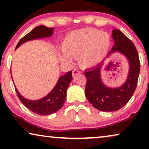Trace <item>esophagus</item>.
<instances>
[{"label": "esophagus", "instance_id": "1", "mask_svg": "<svg viewBox=\"0 0 149 149\" xmlns=\"http://www.w3.org/2000/svg\"><path fill=\"white\" fill-rule=\"evenodd\" d=\"M81 73V72L79 70H77V69H74V70H72V75L73 76H75V75H77V74H79Z\"/></svg>", "mask_w": 149, "mask_h": 149}]
</instances>
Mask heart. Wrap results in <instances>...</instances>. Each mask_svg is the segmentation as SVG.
<instances>
[{"instance_id":"heart-1","label":"heart","mask_w":149,"mask_h":149,"mask_svg":"<svg viewBox=\"0 0 149 149\" xmlns=\"http://www.w3.org/2000/svg\"><path fill=\"white\" fill-rule=\"evenodd\" d=\"M111 46L109 34L101 30L87 28L71 32L61 43L63 54L60 56L62 62L70 63L77 58L84 68L96 66L107 56Z\"/></svg>"}]
</instances>
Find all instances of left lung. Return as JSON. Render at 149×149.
<instances>
[{
  "label": "left lung",
  "instance_id": "obj_1",
  "mask_svg": "<svg viewBox=\"0 0 149 149\" xmlns=\"http://www.w3.org/2000/svg\"><path fill=\"white\" fill-rule=\"evenodd\" d=\"M112 36L115 43L109 56L115 52L125 55L130 62V72L127 81L122 86L109 88L103 84L100 78L103 64L85 71L87 79L85 96L93 107L102 111H116L129 102L136 90L140 70L139 56L133 42L119 30H114Z\"/></svg>",
  "mask_w": 149,
  "mask_h": 149
}]
</instances>
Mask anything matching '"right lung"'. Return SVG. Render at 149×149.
Instances as JSON below:
<instances>
[{"instance_id":"obj_1","label":"right lung","mask_w":149,"mask_h":149,"mask_svg":"<svg viewBox=\"0 0 149 149\" xmlns=\"http://www.w3.org/2000/svg\"><path fill=\"white\" fill-rule=\"evenodd\" d=\"M53 31V28H47L44 26H37L20 39L16 48L28 40L52 36ZM72 79V71H69L64 76L59 78L56 86L47 96L38 100L32 101L24 98L15 87L16 93L22 103L32 112L39 115H51L59 111L64 105L66 99L67 89Z\"/></svg>"}]
</instances>
